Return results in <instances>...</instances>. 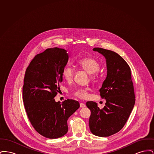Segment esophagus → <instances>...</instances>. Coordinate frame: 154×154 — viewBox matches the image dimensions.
Listing matches in <instances>:
<instances>
[{"instance_id": "1", "label": "esophagus", "mask_w": 154, "mask_h": 154, "mask_svg": "<svg viewBox=\"0 0 154 154\" xmlns=\"http://www.w3.org/2000/svg\"><path fill=\"white\" fill-rule=\"evenodd\" d=\"M85 107V104L83 103H80V107L81 108H83V107Z\"/></svg>"}]
</instances>
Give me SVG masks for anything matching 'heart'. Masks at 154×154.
I'll list each match as a JSON object with an SVG mask.
<instances>
[{"instance_id":"heart-1","label":"heart","mask_w":154,"mask_h":154,"mask_svg":"<svg viewBox=\"0 0 154 154\" xmlns=\"http://www.w3.org/2000/svg\"><path fill=\"white\" fill-rule=\"evenodd\" d=\"M77 65L80 66L82 69L90 74L92 79H96L98 78L97 71L100 68V65L95 59L92 57H87L80 60ZM62 75L65 80L70 82L72 81L74 77L73 69L70 66H66L63 71ZM90 88L77 87L74 91V95L81 99H86L88 96V92Z\"/></svg>"}]
</instances>
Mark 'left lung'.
<instances>
[{
	"label": "left lung",
	"mask_w": 154,
	"mask_h": 154,
	"mask_svg": "<svg viewBox=\"0 0 154 154\" xmlns=\"http://www.w3.org/2000/svg\"><path fill=\"white\" fill-rule=\"evenodd\" d=\"M93 50L102 54L106 59L107 74L99 90L101 97L106 103L100 109L96 103L87 102L91 111L89 125L94 135L108 137L122 129L134 106L131 70L117 53L102 48H94Z\"/></svg>",
	"instance_id": "8db88e82"
}]
</instances>
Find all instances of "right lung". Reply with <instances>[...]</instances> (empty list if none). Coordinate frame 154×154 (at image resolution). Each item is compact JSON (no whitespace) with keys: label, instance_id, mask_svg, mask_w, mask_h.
Returning <instances> with one entry per match:
<instances>
[{"label":"right lung","instance_id":"1","mask_svg":"<svg viewBox=\"0 0 154 154\" xmlns=\"http://www.w3.org/2000/svg\"><path fill=\"white\" fill-rule=\"evenodd\" d=\"M68 59L66 50L48 48L34 57L25 74L22 96L27 116L37 132L47 138L66 134L68 118L80 107L76 100L67 99L61 104L54 99Z\"/></svg>","mask_w":154,"mask_h":154}]
</instances>
